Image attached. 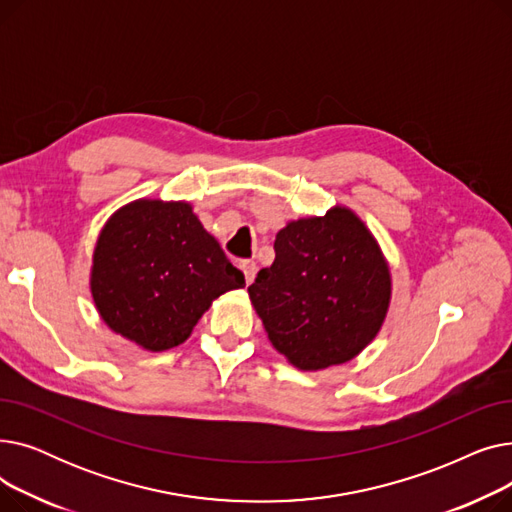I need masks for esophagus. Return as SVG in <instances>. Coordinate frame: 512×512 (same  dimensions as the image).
<instances>
[{"mask_svg":"<svg viewBox=\"0 0 512 512\" xmlns=\"http://www.w3.org/2000/svg\"><path fill=\"white\" fill-rule=\"evenodd\" d=\"M240 272L245 274L247 284H251V282L255 280V274H257V265H255V261H242V263H240Z\"/></svg>","mask_w":512,"mask_h":512,"instance_id":"obj_1","label":"esophagus"}]
</instances>
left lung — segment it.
<instances>
[{
	"label": "left lung",
	"mask_w": 512,
	"mask_h": 512,
	"mask_svg": "<svg viewBox=\"0 0 512 512\" xmlns=\"http://www.w3.org/2000/svg\"><path fill=\"white\" fill-rule=\"evenodd\" d=\"M274 251L249 297L276 351L303 371L355 359L378 336L392 297L390 267L369 228L336 205L288 222Z\"/></svg>",
	"instance_id": "obj_1"
}]
</instances>
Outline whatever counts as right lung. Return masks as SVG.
Listing matches in <instances>:
<instances>
[{
  "instance_id": "right-lung-1",
  "label": "right lung",
  "mask_w": 512,
  "mask_h": 512,
  "mask_svg": "<svg viewBox=\"0 0 512 512\" xmlns=\"http://www.w3.org/2000/svg\"><path fill=\"white\" fill-rule=\"evenodd\" d=\"M245 276L186 201L139 199L105 222L93 253L91 294L101 319L145 351H168Z\"/></svg>"
}]
</instances>
